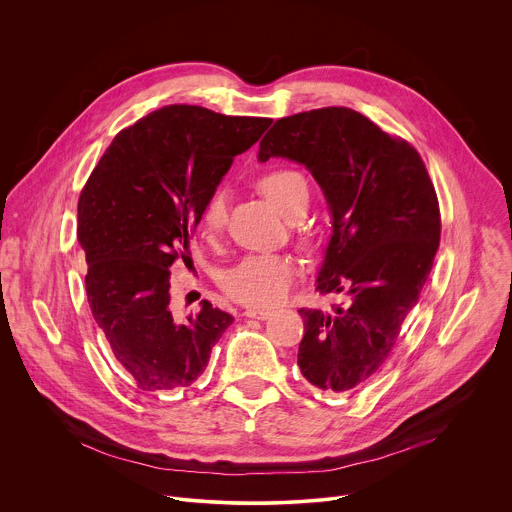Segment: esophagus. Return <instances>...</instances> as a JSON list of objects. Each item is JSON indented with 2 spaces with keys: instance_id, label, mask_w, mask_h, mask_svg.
I'll list each match as a JSON object with an SVG mask.
<instances>
[{
  "instance_id": "esophagus-1",
  "label": "esophagus",
  "mask_w": 512,
  "mask_h": 512,
  "mask_svg": "<svg viewBox=\"0 0 512 512\" xmlns=\"http://www.w3.org/2000/svg\"><path fill=\"white\" fill-rule=\"evenodd\" d=\"M243 315L245 317H253V319H267V317H271V311L269 309H255V307H249V309H245L243 311Z\"/></svg>"
}]
</instances>
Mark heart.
Instances as JSON below:
<instances>
[{"instance_id": "b5f03b06", "label": "heart", "mask_w": 512, "mask_h": 512, "mask_svg": "<svg viewBox=\"0 0 512 512\" xmlns=\"http://www.w3.org/2000/svg\"><path fill=\"white\" fill-rule=\"evenodd\" d=\"M261 193L287 219L307 207L309 191L305 179L295 170H271L259 181ZM227 223V199L215 193L203 213L201 231L207 239H215ZM297 277L295 263L285 255H251L229 269L221 281L225 293L251 307H271L281 303Z\"/></svg>"}]
</instances>
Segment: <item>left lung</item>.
<instances>
[{"instance_id": "left-lung-1", "label": "left lung", "mask_w": 512, "mask_h": 512, "mask_svg": "<svg viewBox=\"0 0 512 512\" xmlns=\"http://www.w3.org/2000/svg\"><path fill=\"white\" fill-rule=\"evenodd\" d=\"M271 156L303 164L321 187L331 237L317 289L348 297L331 313L299 309L297 366L321 390H356L388 360L430 275L440 243L434 185L414 146L344 106L277 120L257 158Z\"/></svg>"}]
</instances>
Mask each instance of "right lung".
Segmentation results:
<instances>
[{"label": "right lung", "instance_id": "1", "mask_svg": "<svg viewBox=\"0 0 512 512\" xmlns=\"http://www.w3.org/2000/svg\"><path fill=\"white\" fill-rule=\"evenodd\" d=\"M269 118L225 116L173 104L116 134L78 201L86 295L116 362L142 392L189 388L233 315L201 301L179 321L170 309V267L187 261L233 158L251 148Z\"/></svg>", "mask_w": 512, "mask_h": 512}]
</instances>
